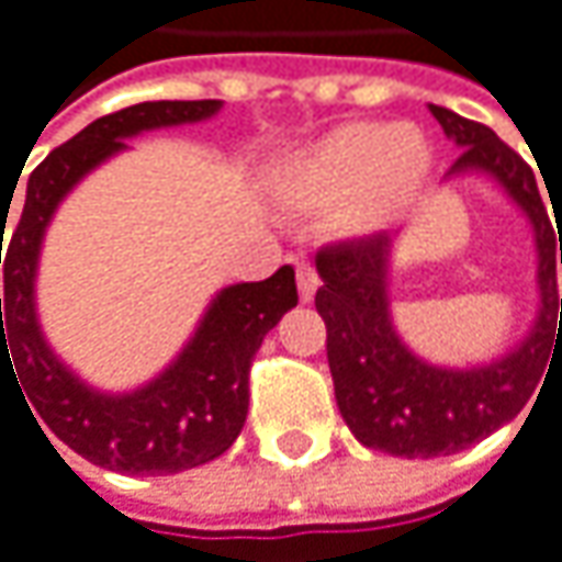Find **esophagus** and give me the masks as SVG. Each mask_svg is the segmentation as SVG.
Returning <instances> with one entry per match:
<instances>
[{"label":"esophagus","instance_id":"34e87169","mask_svg":"<svg viewBox=\"0 0 562 562\" xmlns=\"http://www.w3.org/2000/svg\"><path fill=\"white\" fill-rule=\"evenodd\" d=\"M296 286H300V300L303 303H310L316 296V290H319V272L310 262H300V269H296Z\"/></svg>","mask_w":562,"mask_h":562}]
</instances>
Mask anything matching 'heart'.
I'll use <instances>...</instances> for the list:
<instances>
[{"label": "heart", "mask_w": 562, "mask_h": 562, "mask_svg": "<svg viewBox=\"0 0 562 562\" xmlns=\"http://www.w3.org/2000/svg\"><path fill=\"white\" fill-rule=\"evenodd\" d=\"M435 173V144L418 124L352 121L276 170L279 203L333 213L339 233L369 236L392 226Z\"/></svg>", "instance_id": "heart-1"}]
</instances>
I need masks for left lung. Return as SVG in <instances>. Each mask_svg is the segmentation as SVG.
I'll use <instances>...</instances> for the list:
<instances>
[{"label":"left lung","instance_id":"left-lung-1","mask_svg":"<svg viewBox=\"0 0 562 562\" xmlns=\"http://www.w3.org/2000/svg\"><path fill=\"white\" fill-rule=\"evenodd\" d=\"M461 157L445 180L487 177L527 216L537 252V316L504 356L477 366H435L412 352L392 319L389 269L398 233L326 246L316 256L323 286L316 310L326 319V352L339 412L349 431L395 458H441L471 448L520 415L543 379L547 349L560 346L562 300L557 293V233L533 170L487 124L428 104ZM562 262V236H560Z\"/></svg>","mask_w":562,"mask_h":562}]
</instances>
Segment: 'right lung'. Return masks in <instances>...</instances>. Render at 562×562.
Returning a JSON list of instances; mask_svg holds the SVG:
<instances>
[{"label": "right lung", "instance_id": "right-lung-1", "mask_svg": "<svg viewBox=\"0 0 562 562\" xmlns=\"http://www.w3.org/2000/svg\"><path fill=\"white\" fill-rule=\"evenodd\" d=\"M220 108L223 101H140L91 121L32 170L22 216L0 259V392L2 375H12L19 395L26 392L22 402L30 398L25 408L38 412L32 418H42L75 454L117 474L190 471L236 441L249 408V362L262 336L300 303L296 272L279 266L262 283L223 286L167 369L131 392H101L71 372L42 333L35 306L42 239L58 203L91 170L127 150V137L196 124Z\"/></svg>", "mask_w": 562, "mask_h": 562}]
</instances>
